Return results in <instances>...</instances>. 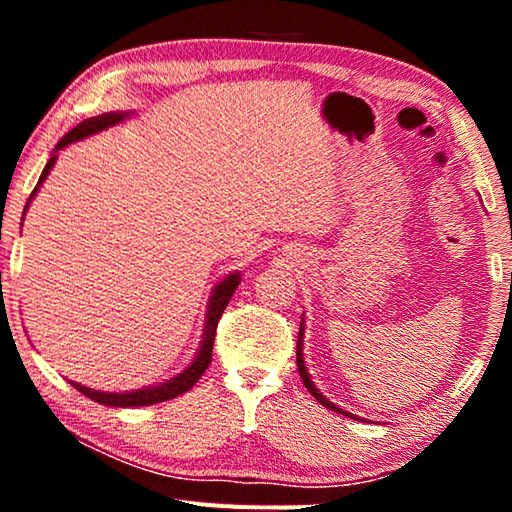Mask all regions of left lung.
Masks as SVG:
<instances>
[{
    "label": "left lung",
    "mask_w": 512,
    "mask_h": 512,
    "mask_svg": "<svg viewBox=\"0 0 512 512\" xmlns=\"http://www.w3.org/2000/svg\"><path fill=\"white\" fill-rule=\"evenodd\" d=\"M302 336H305V325L300 323V334H298V352H296V361H298V372H300V377H302V384H305V388L307 391L316 397V400L323 404V406H327L329 411H339L341 415H348V418H354V420H361L359 415H354V413H350V411H345V409H341V406H336V404H332L327 400V397L318 391V388L314 386V381H311V377H309V372H307V366H305V359H302Z\"/></svg>",
    "instance_id": "obj_1"
}]
</instances>
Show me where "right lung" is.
I'll use <instances>...</instances> for the list:
<instances>
[{
  "mask_svg": "<svg viewBox=\"0 0 512 512\" xmlns=\"http://www.w3.org/2000/svg\"><path fill=\"white\" fill-rule=\"evenodd\" d=\"M131 112H103L99 117H92V119H85L81 121L79 126L72 128L63 140L56 144L54 155H51L49 162L45 164V169L40 173V180L36 189H33L29 201L36 192L40 189V185L45 183V178L49 176L51 167H54L56 160H58V151H63L67 144H74L79 140H85V137H90L94 133H101L106 131V128L121 124ZM29 207V203H27ZM241 277L239 273H230L225 277L223 282H219L212 291V298H210V305H207V316H205V329H203V341H201V348H198L194 361L189 363V366L180 372V375L171 377L167 381H162V384H155V386H146V388H137V391H126V393H103V391H94V388L88 386H81L76 384V381H69L76 391L83 393L85 397H90V400L99 402V404H106V406H121V409H126V406H149V404H158V402H167L171 397H178L187 393L189 388H192L198 379L203 377V372L207 370L212 361V348H214V334H216V325H219V318L223 314V309L228 307V302L232 298V293L239 287Z\"/></svg>",
  "mask_w": 512,
  "mask_h": 512,
  "instance_id": "1",
  "label": "right lung"
}]
</instances>
